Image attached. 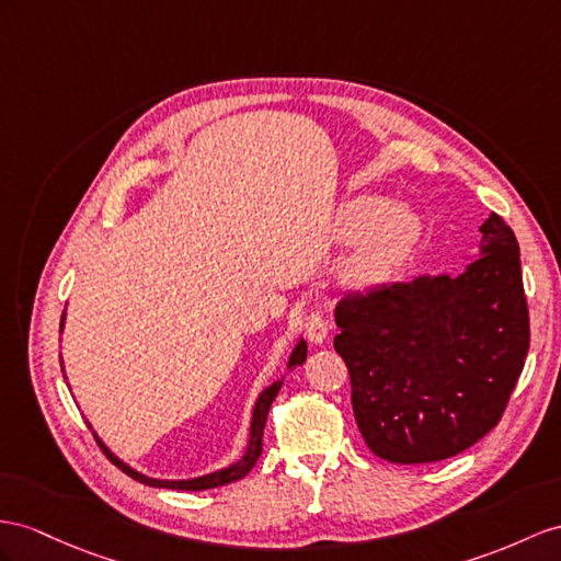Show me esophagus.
<instances>
[{
  "mask_svg": "<svg viewBox=\"0 0 561 561\" xmlns=\"http://www.w3.org/2000/svg\"><path fill=\"white\" fill-rule=\"evenodd\" d=\"M329 332H332V327H329V322L324 318H320V314H310L306 322V336L310 343H314V346H322Z\"/></svg>",
  "mask_w": 561,
  "mask_h": 561,
  "instance_id": "esophagus-1",
  "label": "esophagus"
}]
</instances>
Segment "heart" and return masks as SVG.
Listing matches in <instances>:
<instances>
[{"label":"heart","mask_w":561,"mask_h":561,"mask_svg":"<svg viewBox=\"0 0 561 561\" xmlns=\"http://www.w3.org/2000/svg\"><path fill=\"white\" fill-rule=\"evenodd\" d=\"M420 234V215L405 204H391L389 198L377 194L343 201L332 239L336 247L357 243L343 265V282L351 289H375L405 263V257L417 247Z\"/></svg>","instance_id":"heart-1"}]
</instances>
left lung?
Masks as SVG:
<instances>
[{"label": "left lung", "mask_w": 561, "mask_h": 561, "mask_svg": "<svg viewBox=\"0 0 561 561\" xmlns=\"http://www.w3.org/2000/svg\"><path fill=\"white\" fill-rule=\"evenodd\" d=\"M459 272L339 300L334 348L367 448L393 465L448 459L491 431L528 353L519 243L491 213Z\"/></svg>", "instance_id": "1"}]
</instances>
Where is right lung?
Instances as JSON below:
<instances>
[{"instance_id":"add662e5","label":"right lung","mask_w":561,"mask_h":561,"mask_svg":"<svg viewBox=\"0 0 561 561\" xmlns=\"http://www.w3.org/2000/svg\"><path fill=\"white\" fill-rule=\"evenodd\" d=\"M64 324H66V312L61 314V332H64ZM306 355H308L306 341H304V336H298V341L294 343V348H291V355H289V365H286V367L294 369L298 365H304L306 363ZM61 369H64V360H61ZM282 383H284V379H277L275 383H270L267 389H263L261 393H257L253 412H251L249 440H247V448H243L241 457L234 459L232 465L220 467V469L208 471V473H201V477H194V479H153V477H147V473H141L135 467L123 462V459L116 453H113L102 438H99V434H96L94 426L90 422H88V426L92 428L96 443L102 445V450L108 455L111 462L116 465L118 469H123L127 477H133L135 481L144 483V485H153V488H175V491H206V488H215V485H225V483L239 481V479L247 477V473L255 467L257 457H261V450H263V428H265V420H267V410L272 405V400L277 398Z\"/></svg>"}]
</instances>
